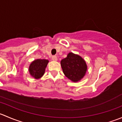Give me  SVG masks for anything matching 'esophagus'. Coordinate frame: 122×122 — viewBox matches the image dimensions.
<instances>
[{"label": "esophagus", "mask_w": 122, "mask_h": 122, "mask_svg": "<svg viewBox=\"0 0 122 122\" xmlns=\"http://www.w3.org/2000/svg\"><path fill=\"white\" fill-rule=\"evenodd\" d=\"M52 60L53 61H57V57L55 55H54V56H52Z\"/></svg>", "instance_id": "34e87169"}]
</instances>
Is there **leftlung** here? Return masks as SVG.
Instances as JSON below:
<instances>
[{"label": "left lung", "mask_w": 122, "mask_h": 122, "mask_svg": "<svg viewBox=\"0 0 122 122\" xmlns=\"http://www.w3.org/2000/svg\"><path fill=\"white\" fill-rule=\"evenodd\" d=\"M61 66L65 76L73 82L81 80L87 70L84 59L72 52H70L67 57L61 60Z\"/></svg>", "instance_id": "1"}]
</instances>
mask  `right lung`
<instances>
[{
	"label": "right lung",
	"mask_w": 122,
	"mask_h": 122,
	"mask_svg": "<svg viewBox=\"0 0 122 122\" xmlns=\"http://www.w3.org/2000/svg\"><path fill=\"white\" fill-rule=\"evenodd\" d=\"M48 62V60L41 59H37L32 62L29 67V72L31 76L35 79H39L42 77Z\"/></svg>",
	"instance_id": "add662e5"
}]
</instances>
